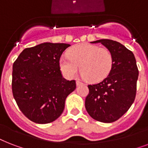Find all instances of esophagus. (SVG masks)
Masks as SVG:
<instances>
[{"instance_id": "esophagus-1", "label": "esophagus", "mask_w": 148, "mask_h": 148, "mask_svg": "<svg viewBox=\"0 0 148 148\" xmlns=\"http://www.w3.org/2000/svg\"><path fill=\"white\" fill-rule=\"evenodd\" d=\"M76 84H77V86H79V85H81V84H83V83L82 82H81L80 81H76Z\"/></svg>"}]
</instances>
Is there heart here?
Listing matches in <instances>:
<instances>
[{
	"instance_id": "b5f03b06",
	"label": "heart",
	"mask_w": 148,
	"mask_h": 148,
	"mask_svg": "<svg viewBox=\"0 0 148 148\" xmlns=\"http://www.w3.org/2000/svg\"><path fill=\"white\" fill-rule=\"evenodd\" d=\"M113 55L110 51L97 45L82 44L72 47L68 56H62L60 67L65 76L76 77L78 67L84 77L97 82L108 76L113 66Z\"/></svg>"
}]
</instances>
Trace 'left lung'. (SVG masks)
<instances>
[{"label":"left lung","mask_w":148,"mask_h":148,"mask_svg":"<svg viewBox=\"0 0 148 148\" xmlns=\"http://www.w3.org/2000/svg\"><path fill=\"white\" fill-rule=\"evenodd\" d=\"M113 55L108 76L95 84H89L85 108L93 119L103 123L116 121L131 108L137 92L138 68L132 51L115 40L101 39Z\"/></svg>","instance_id":"8db88e82"}]
</instances>
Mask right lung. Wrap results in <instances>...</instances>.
<instances>
[{"mask_svg":"<svg viewBox=\"0 0 148 148\" xmlns=\"http://www.w3.org/2000/svg\"><path fill=\"white\" fill-rule=\"evenodd\" d=\"M71 45L43 43L25 48L13 64L12 93L18 108L31 121H54L76 82L63 77L60 58Z\"/></svg>","mask_w":148,"mask_h":148,"instance_id":"right-lung-1","label":"right lung"}]
</instances>
